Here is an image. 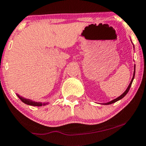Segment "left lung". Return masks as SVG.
Instances as JSON below:
<instances>
[{
	"instance_id": "1",
	"label": "left lung",
	"mask_w": 146,
	"mask_h": 146,
	"mask_svg": "<svg viewBox=\"0 0 146 146\" xmlns=\"http://www.w3.org/2000/svg\"><path fill=\"white\" fill-rule=\"evenodd\" d=\"M134 67H135V66H134ZM134 69H135V68H134ZM134 75H135V72H134V76H133V78H132V79H131V82H130L129 85V86H128V88H127V90H125V91L122 94V95H120V97H118V98H117L115 99V100H112V101L109 102H108V103H106V104H113V103H115V102H116L117 101H118V100H121L122 98H123L124 97H125V95H127V92H129V88H130V87H131V84H132V81H133V80H134Z\"/></svg>"
}]
</instances>
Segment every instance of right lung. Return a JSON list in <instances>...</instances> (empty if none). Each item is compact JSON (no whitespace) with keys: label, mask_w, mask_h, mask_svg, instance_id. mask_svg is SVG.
I'll return each mask as SVG.
<instances>
[{"label":"right lung","mask_w":146,"mask_h":146,"mask_svg":"<svg viewBox=\"0 0 146 146\" xmlns=\"http://www.w3.org/2000/svg\"><path fill=\"white\" fill-rule=\"evenodd\" d=\"M17 96L19 97V98L20 100H21L23 103H25V104H26L28 105H31V106H42V103L36 102H33V101H32V100H31L25 99V98H22V97L20 96V95H17Z\"/></svg>","instance_id":"1"}]
</instances>
